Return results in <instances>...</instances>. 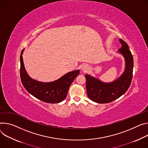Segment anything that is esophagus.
<instances>
[{"instance_id": "1", "label": "esophagus", "mask_w": 148, "mask_h": 148, "mask_svg": "<svg viewBox=\"0 0 148 148\" xmlns=\"http://www.w3.org/2000/svg\"><path fill=\"white\" fill-rule=\"evenodd\" d=\"M82 71L84 72H87L88 70V66L87 65H84L82 66Z\"/></svg>"}]
</instances>
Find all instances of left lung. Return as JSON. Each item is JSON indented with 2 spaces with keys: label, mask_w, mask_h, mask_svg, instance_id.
Wrapping results in <instances>:
<instances>
[{
  "label": "left lung",
  "mask_w": 148,
  "mask_h": 148,
  "mask_svg": "<svg viewBox=\"0 0 148 148\" xmlns=\"http://www.w3.org/2000/svg\"><path fill=\"white\" fill-rule=\"evenodd\" d=\"M122 47L118 51L125 60V69L120 77L110 83H104L100 79L86 74V90L88 98L97 103H110L126 92L130 86L133 77V59L128 45L120 39Z\"/></svg>",
  "instance_id": "left-lung-1"
}]
</instances>
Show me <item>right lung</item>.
Returning a JSON list of instances; mask_svg holds the SVG:
<instances>
[{
	"label": "right lung",
	"instance_id": "add662e5",
	"mask_svg": "<svg viewBox=\"0 0 148 148\" xmlns=\"http://www.w3.org/2000/svg\"><path fill=\"white\" fill-rule=\"evenodd\" d=\"M22 51L20 56V74L22 83L25 88L36 99L49 103H57L63 101L66 97L69 89L79 74L78 70L64 75L54 82L43 83L31 78L25 69Z\"/></svg>",
	"mask_w": 148,
	"mask_h": 148
}]
</instances>
